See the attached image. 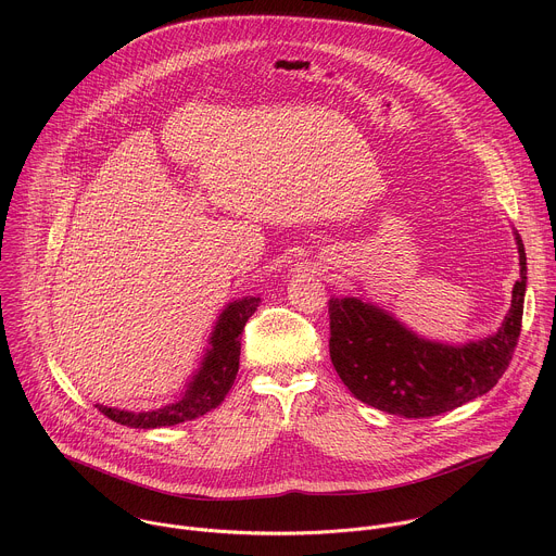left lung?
Segmentation results:
<instances>
[{"instance_id":"left-lung-1","label":"left lung","mask_w":556,"mask_h":556,"mask_svg":"<svg viewBox=\"0 0 556 556\" xmlns=\"http://www.w3.org/2000/svg\"><path fill=\"white\" fill-rule=\"evenodd\" d=\"M521 279L497 334L462 348L418 339L361 299H330V358L358 401L405 418L446 414L491 391L508 369L523 319L526 251L517 235Z\"/></svg>"}]
</instances>
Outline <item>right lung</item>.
<instances>
[{
  "mask_svg": "<svg viewBox=\"0 0 556 556\" xmlns=\"http://www.w3.org/2000/svg\"><path fill=\"white\" fill-rule=\"evenodd\" d=\"M260 305V296H247L232 301L222 314L211 337V350L206 352L200 371L189 382L180 401L153 409V412H121L112 407L97 405L103 416L110 420L134 427V429H157L172 427L187 420H195L211 409H215L235 382L237 369H240V352H242V332L247 321Z\"/></svg>",
  "mask_w": 556,
  "mask_h": 556,
  "instance_id": "1",
  "label": "right lung"
}]
</instances>
